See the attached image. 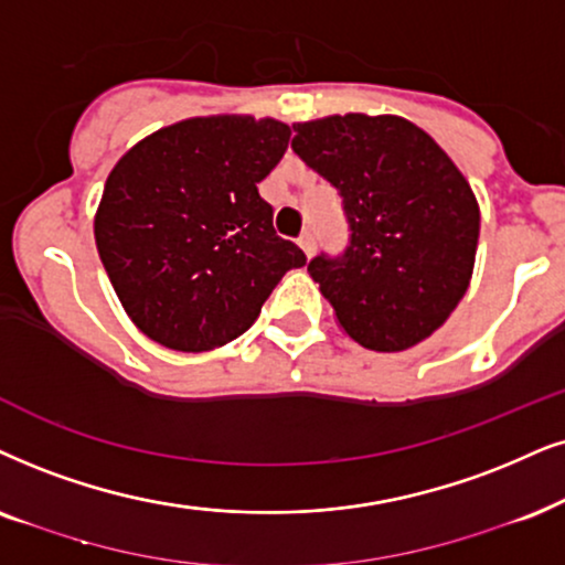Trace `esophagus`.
I'll return each instance as SVG.
<instances>
[{"instance_id": "1", "label": "esophagus", "mask_w": 565, "mask_h": 565, "mask_svg": "<svg viewBox=\"0 0 565 565\" xmlns=\"http://www.w3.org/2000/svg\"><path fill=\"white\" fill-rule=\"evenodd\" d=\"M297 245L302 247V253L307 255V258H312V255H316V237H312L310 232H305L302 237L297 239Z\"/></svg>"}]
</instances>
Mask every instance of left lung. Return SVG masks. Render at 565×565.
Returning a JSON list of instances; mask_svg holds the SVG:
<instances>
[{"label": "left lung", "instance_id": "8db88e82", "mask_svg": "<svg viewBox=\"0 0 565 565\" xmlns=\"http://www.w3.org/2000/svg\"><path fill=\"white\" fill-rule=\"evenodd\" d=\"M291 148L339 190L352 230L318 255L335 323L373 352H404L446 323L475 270L480 205L448 153L396 114H331L295 125Z\"/></svg>", "mask_w": 565, "mask_h": 565}]
</instances>
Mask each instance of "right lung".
<instances>
[{
  "mask_svg": "<svg viewBox=\"0 0 565 565\" xmlns=\"http://www.w3.org/2000/svg\"><path fill=\"white\" fill-rule=\"evenodd\" d=\"M289 135L270 117H192L142 138L111 169L93 218L96 247L125 312L156 344H230L281 276L305 266L258 192Z\"/></svg>",
  "mask_w": 565,
  "mask_h": 565,
  "instance_id": "1",
  "label": "right lung"
}]
</instances>
